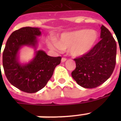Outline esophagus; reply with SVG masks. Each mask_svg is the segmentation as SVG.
I'll return each mask as SVG.
<instances>
[{
	"instance_id": "esophagus-1",
	"label": "esophagus",
	"mask_w": 121,
	"mask_h": 121,
	"mask_svg": "<svg viewBox=\"0 0 121 121\" xmlns=\"http://www.w3.org/2000/svg\"><path fill=\"white\" fill-rule=\"evenodd\" d=\"M66 60V58H63V57L62 58H61V62H65Z\"/></svg>"
}]
</instances>
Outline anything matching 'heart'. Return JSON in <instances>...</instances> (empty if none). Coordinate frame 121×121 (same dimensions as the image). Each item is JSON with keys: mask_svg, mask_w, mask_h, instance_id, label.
Instances as JSON below:
<instances>
[{"mask_svg": "<svg viewBox=\"0 0 121 121\" xmlns=\"http://www.w3.org/2000/svg\"><path fill=\"white\" fill-rule=\"evenodd\" d=\"M99 38L97 32L94 29H79L63 33L60 40L52 38L48 41L50 49L60 51L68 49L71 55L80 56L88 53L94 48Z\"/></svg>", "mask_w": 121, "mask_h": 121, "instance_id": "b5f03b06", "label": "heart"}]
</instances>
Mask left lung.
<instances>
[{
    "label": "left lung",
    "mask_w": 121,
    "mask_h": 121,
    "mask_svg": "<svg viewBox=\"0 0 121 121\" xmlns=\"http://www.w3.org/2000/svg\"><path fill=\"white\" fill-rule=\"evenodd\" d=\"M101 40L88 53L76 58L73 78L82 87L92 88L105 82L111 76L116 63L117 45L109 29L102 26Z\"/></svg>",
    "instance_id": "obj_1"
}]
</instances>
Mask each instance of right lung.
<instances>
[{
	"mask_svg": "<svg viewBox=\"0 0 121 121\" xmlns=\"http://www.w3.org/2000/svg\"><path fill=\"white\" fill-rule=\"evenodd\" d=\"M41 34L38 27H24L14 31L7 41L2 53L3 67L7 80L16 88L27 93H35L44 88L61 60V56H49L39 50L36 52L31 62L20 64L17 58L20 48L26 45L36 47V37Z\"/></svg>",
	"mask_w": 121,
	"mask_h": 121,
	"instance_id": "1",
	"label": "right lung"
}]
</instances>
